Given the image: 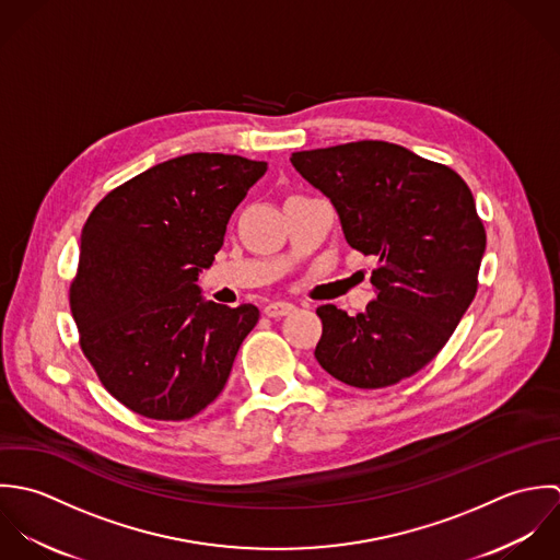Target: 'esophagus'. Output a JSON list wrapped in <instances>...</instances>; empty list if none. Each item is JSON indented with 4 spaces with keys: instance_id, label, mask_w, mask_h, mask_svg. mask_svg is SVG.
<instances>
[{
    "instance_id": "obj_1",
    "label": "esophagus",
    "mask_w": 560,
    "mask_h": 560,
    "mask_svg": "<svg viewBox=\"0 0 560 560\" xmlns=\"http://www.w3.org/2000/svg\"><path fill=\"white\" fill-rule=\"evenodd\" d=\"M296 307L292 303H283V301H277V303H268L264 307V314L268 318H283V316H290Z\"/></svg>"
}]
</instances>
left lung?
Segmentation results:
<instances>
[{
    "mask_svg": "<svg viewBox=\"0 0 560 560\" xmlns=\"http://www.w3.org/2000/svg\"><path fill=\"white\" fill-rule=\"evenodd\" d=\"M290 162L334 203L346 242L378 259L365 312L316 310L318 363L359 389L416 374L476 296L487 235L471 190L444 164L383 140L296 151Z\"/></svg>",
    "mask_w": 560,
    "mask_h": 560,
    "instance_id": "8db88e82",
    "label": "left lung"
}]
</instances>
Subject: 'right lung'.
Masks as SVG:
<instances>
[{
  "instance_id": "1",
  "label": "right lung",
  "mask_w": 560,
  "mask_h": 560,
  "mask_svg": "<svg viewBox=\"0 0 560 560\" xmlns=\"http://www.w3.org/2000/svg\"><path fill=\"white\" fill-rule=\"evenodd\" d=\"M266 168L179 155L118 186L84 224L71 314L102 383L133 413L188 420L223 392L259 310L206 301L197 281Z\"/></svg>"
}]
</instances>
